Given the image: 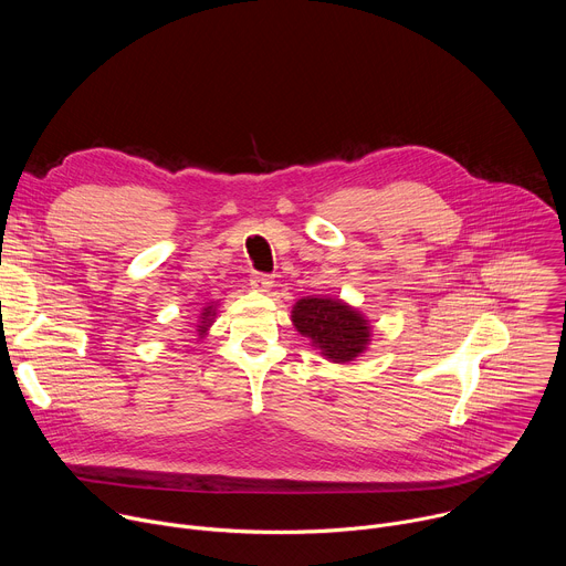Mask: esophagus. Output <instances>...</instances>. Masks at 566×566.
I'll use <instances>...</instances> for the list:
<instances>
[{
    "label": "esophagus",
    "mask_w": 566,
    "mask_h": 566,
    "mask_svg": "<svg viewBox=\"0 0 566 566\" xmlns=\"http://www.w3.org/2000/svg\"><path fill=\"white\" fill-rule=\"evenodd\" d=\"M251 286L255 291H269L273 286V275H269V273H253L251 275Z\"/></svg>",
    "instance_id": "obj_1"
}]
</instances>
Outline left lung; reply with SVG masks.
<instances>
[{
  "label": "left lung",
  "mask_w": 566,
  "mask_h": 566,
  "mask_svg": "<svg viewBox=\"0 0 566 566\" xmlns=\"http://www.w3.org/2000/svg\"><path fill=\"white\" fill-rule=\"evenodd\" d=\"M293 325L334 363L354 360L369 340L367 319L338 300L302 297L293 306Z\"/></svg>",
  "instance_id": "left-lung-1"
}]
</instances>
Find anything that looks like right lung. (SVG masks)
Returning a JSON list of instances; mask_svg holds the SVG:
<instances>
[{"label": "right lung", "mask_w": 566, "mask_h": 566, "mask_svg": "<svg viewBox=\"0 0 566 566\" xmlns=\"http://www.w3.org/2000/svg\"><path fill=\"white\" fill-rule=\"evenodd\" d=\"M212 315H214L212 306H206V308H203V313H201V327H199V332H201V334L208 329V325L212 322Z\"/></svg>", "instance_id": "1"}]
</instances>
